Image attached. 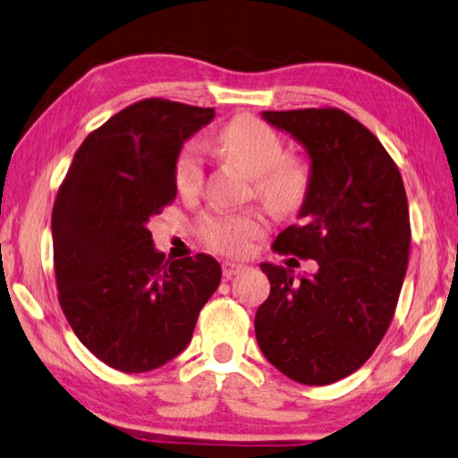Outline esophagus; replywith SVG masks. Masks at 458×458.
Instances as JSON below:
<instances>
[{
	"label": "esophagus",
	"mask_w": 458,
	"mask_h": 458,
	"mask_svg": "<svg viewBox=\"0 0 458 458\" xmlns=\"http://www.w3.org/2000/svg\"><path fill=\"white\" fill-rule=\"evenodd\" d=\"M245 269V266L243 263H239V261H223V276L225 277H233L235 274H239V271H243Z\"/></svg>",
	"instance_id": "obj_1"
}]
</instances>
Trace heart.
I'll use <instances>...</instances> for the list:
<instances>
[{"mask_svg": "<svg viewBox=\"0 0 458 458\" xmlns=\"http://www.w3.org/2000/svg\"><path fill=\"white\" fill-rule=\"evenodd\" d=\"M219 148L253 176L255 192L276 213L290 215L306 203L311 187L308 165L298 157H284V144L269 124L255 116H237L216 136ZM203 150L197 142H187L174 163V182L182 195L195 192L203 182ZM266 219L259 211L219 213L207 216L200 235L221 253L242 255L251 239L259 237Z\"/></svg>", "mask_w": 458, "mask_h": 458, "instance_id": "obj_1", "label": "heart"}]
</instances>
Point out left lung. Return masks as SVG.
<instances>
[{"instance_id":"left-lung-1","label":"left lung","mask_w":458,"mask_h":458,"mask_svg":"<svg viewBox=\"0 0 458 458\" xmlns=\"http://www.w3.org/2000/svg\"><path fill=\"white\" fill-rule=\"evenodd\" d=\"M310 157L311 187L300 223L274 250L316 259L311 277L261 263L271 284L255 335L271 364L300 384L324 386L356 372L394 316L411 251L403 176L380 140L338 108L263 110Z\"/></svg>"}]
</instances>
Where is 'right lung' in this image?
<instances>
[{"label": "right lung", "instance_id": "add662e5", "mask_svg": "<svg viewBox=\"0 0 458 458\" xmlns=\"http://www.w3.org/2000/svg\"><path fill=\"white\" fill-rule=\"evenodd\" d=\"M213 108L163 98L120 110L76 150L52 211L58 300L110 368L148 372L189 346L221 282L211 255L165 259L148 221L176 197L174 163Z\"/></svg>", "mask_w": 458, "mask_h": 458}]
</instances>
